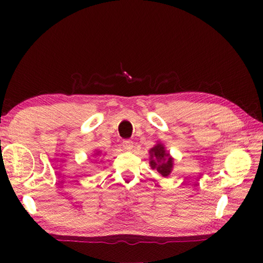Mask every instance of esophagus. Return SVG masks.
Segmentation results:
<instances>
[{
	"label": "esophagus",
	"instance_id": "esophagus-1",
	"mask_svg": "<svg viewBox=\"0 0 263 263\" xmlns=\"http://www.w3.org/2000/svg\"><path fill=\"white\" fill-rule=\"evenodd\" d=\"M123 147L126 151H132L133 149V142L131 140H124L123 141Z\"/></svg>",
	"mask_w": 263,
	"mask_h": 263
}]
</instances>
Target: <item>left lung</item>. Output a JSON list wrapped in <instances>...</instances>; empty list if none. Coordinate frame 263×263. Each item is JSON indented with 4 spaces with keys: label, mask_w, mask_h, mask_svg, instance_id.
Returning <instances> with one entry per match:
<instances>
[{
    "label": "left lung",
    "mask_w": 263,
    "mask_h": 263,
    "mask_svg": "<svg viewBox=\"0 0 263 263\" xmlns=\"http://www.w3.org/2000/svg\"><path fill=\"white\" fill-rule=\"evenodd\" d=\"M174 160L169 155L162 144H157L149 151V166L152 169H157L159 174L167 177L173 171Z\"/></svg>",
    "instance_id": "8db88e82"
}]
</instances>
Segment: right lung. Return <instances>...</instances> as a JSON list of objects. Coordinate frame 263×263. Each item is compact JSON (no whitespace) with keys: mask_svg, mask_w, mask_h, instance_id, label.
<instances>
[{"mask_svg":"<svg viewBox=\"0 0 263 263\" xmlns=\"http://www.w3.org/2000/svg\"><path fill=\"white\" fill-rule=\"evenodd\" d=\"M100 153H101V152H100V151H96V153H95V154H94V155H99V154H100Z\"/></svg>","mask_w":263,"mask_h":263,"instance_id":"right-lung-1","label":"right lung"}]
</instances>
